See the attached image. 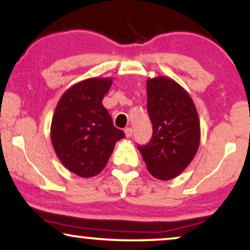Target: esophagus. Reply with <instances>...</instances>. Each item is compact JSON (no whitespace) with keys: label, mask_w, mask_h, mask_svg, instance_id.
Wrapping results in <instances>:
<instances>
[{"label":"esophagus","mask_w":250,"mask_h":250,"mask_svg":"<svg viewBox=\"0 0 250 250\" xmlns=\"http://www.w3.org/2000/svg\"><path fill=\"white\" fill-rule=\"evenodd\" d=\"M125 136L127 137H131L133 136V133H134V129L131 127H128L125 129Z\"/></svg>","instance_id":"obj_1"}]
</instances>
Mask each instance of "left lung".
<instances>
[{
  "instance_id": "obj_1",
  "label": "left lung",
  "mask_w": 250,
  "mask_h": 250,
  "mask_svg": "<svg viewBox=\"0 0 250 250\" xmlns=\"http://www.w3.org/2000/svg\"><path fill=\"white\" fill-rule=\"evenodd\" d=\"M147 97L153 136L137 148L149 173L168 181L182 173L196 155L200 120L190 95L169 77L149 79Z\"/></svg>"
}]
</instances>
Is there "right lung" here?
<instances>
[{"mask_svg": "<svg viewBox=\"0 0 250 250\" xmlns=\"http://www.w3.org/2000/svg\"><path fill=\"white\" fill-rule=\"evenodd\" d=\"M111 83L108 77H93L74 84L60 99L51 120L50 137L57 157L81 177L101 173L115 143L125 137L102 104Z\"/></svg>", "mask_w": 250, "mask_h": 250, "instance_id": "obj_1", "label": "right lung"}]
</instances>
